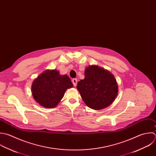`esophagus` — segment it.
<instances>
[{
  "label": "esophagus",
  "mask_w": 156,
  "mask_h": 156,
  "mask_svg": "<svg viewBox=\"0 0 156 156\" xmlns=\"http://www.w3.org/2000/svg\"><path fill=\"white\" fill-rule=\"evenodd\" d=\"M72 83L73 84L74 86H76L77 84V79L76 78H73L72 79Z\"/></svg>",
  "instance_id": "34e87169"
}]
</instances>
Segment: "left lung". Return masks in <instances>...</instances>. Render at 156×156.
Segmentation results:
<instances>
[{
    "mask_svg": "<svg viewBox=\"0 0 156 156\" xmlns=\"http://www.w3.org/2000/svg\"><path fill=\"white\" fill-rule=\"evenodd\" d=\"M84 79L78 83L76 88L86 105L100 110L111 105L118 94L114 76L97 66H90L84 71Z\"/></svg>",
    "mask_w": 156,
    "mask_h": 156,
    "instance_id": "8db88e82",
    "label": "left lung"
}]
</instances>
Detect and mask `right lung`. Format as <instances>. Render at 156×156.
I'll list each match as a JSON object with an SVG mask.
<instances>
[{"label":"right lung","mask_w":156,"mask_h":156,"mask_svg":"<svg viewBox=\"0 0 156 156\" xmlns=\"http://www.w3.org/2000/svg\"><path fill=\"white\" fill-rule=\"evenodd\" d=\"M72 87L73 84L67 75H61L56 70H47L34 80L31 92L41 106L53 108L63 98L66 90Z\"/></svg>","instance_id":"obj_1"}]
</instances>
